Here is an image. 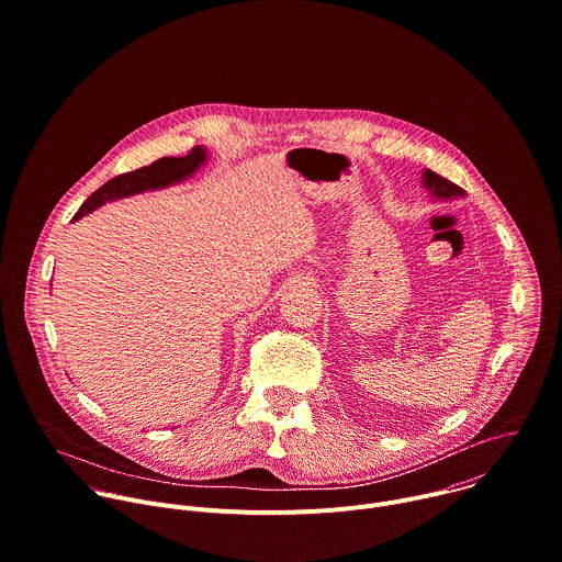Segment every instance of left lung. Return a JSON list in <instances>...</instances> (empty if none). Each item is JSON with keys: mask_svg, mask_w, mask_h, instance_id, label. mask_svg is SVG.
Masks as SVG:
<instances>
[{"mask_svg": "<svg viewBox=\"0 0 562 562\" xmlns=\"http://www.w3.org/2000/svg\"><path fill=\"white\" fill-rule=\"evenodd\" d=\"M422 184L428 190V194L435 199V201H454V199H463L465 192L461 190L459 184H454L452 180L439 176L437 171L432 169H424L422 173Z\"/></svg>", "mask_w": 562, "mask_h": 562, "instance_id": "obj_1", "label": "left lung"}]
</instances>
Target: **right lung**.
Instances as JSON below:
<instances>
[{
  "label": "right lung",
  "instance_id": "right-lung-1",
  "mask_svg": "<svg viewBox=\"0 0 562 562\" xmlns=\"http://www.w3.org/2000/svg\"><path fill=\"white\" fill-rule=\"evenodd\" d=\"M210 154L205 145L194 147L187 156H165L154 160L151 165H145L140 169L121 173L112 180H108L103 187L94 194H90V199L81 205V210L75 214V221L92 214L94 210L103 207L105 203L112 201H121L134 194H143V192H154V190H162V187H171L178 184L187 178H192L205 162H207Z\"/></svg>",
  "mask_w": 562,
  "mask_h": 562
}]
</instances>
